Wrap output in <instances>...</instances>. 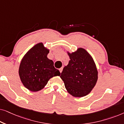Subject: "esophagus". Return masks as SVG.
Segmentation results:
<instances>
[{
	"label": "esophagus",
	"instance_id": "1",
	"mask_svg": "<svg viewBox=\"0 0 124 124\" xmlns=\"http://www.w3.org/2000/svg\"><path fill=\"white\" fill-rule=\"evenodd\" d=\"M59 71H60V73H62V68H61L59 69Z\"/></svg>",
	"mask_w": 124,
	"mask_h": 124
}]
</instances>
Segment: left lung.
I'll use <instances>...</instances> for the list:
<instances>
[{"mask_svg": "<svg viewBox=\"0 0 124 124\" xmlns=\"http://www.w3.org/2000/svg\"><path fill=\"white\" fill-rule=\"evenodd\" d=\"M70 60L60 75L68 93L74 97H83L91 92L98 80V70L94 59L85 49L79 47L72 53Z\"/></svg>", "mask_w": 124, "mask_h": 124, "instance_id": "obj_1", "label": "left lung"}]
</instances>
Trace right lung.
<instances>
[{"label": "right lung", "mask_w": 124, "mask_h": 124, "mask_svg": "<svg viewBox=\"0 0 124 124\" xmlns=\"http://www.w3.org/2000/svg\"><path fill=\"white\" fill-rule=\"evenodd\" d=\"M49 50L42 42L32 47L23 56L20 62L18 74L23 85L29 90H41L48 81L60 73L54 66V62L47 57Z\"/></svg>", "instance_id": "add662e5"}]
</instances>
